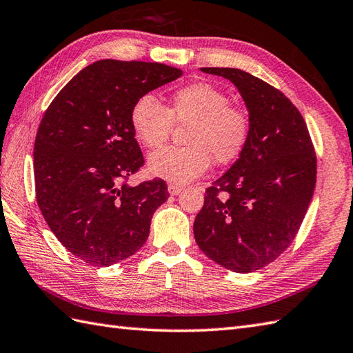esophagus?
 <instances>
[{"mask_svg": "<svg viewBox=\"0 0 353 353\" xmlns=\"http://www.w3.org/2000/svg\"><path fill=\"white\" fill-rule=\"evenodd\" d=\"M182 190H183V188L180 186V185H177V183H170L168 185V192L171 195H177V194L182 192Z\"/></svg>", "mask_w": 353, "mask_h": 353, "instance_id": "1", "label": "esophagus"}]
</instances>
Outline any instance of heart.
Masks as SVG:
<instances>
[{"label":"heart","mask_w":353,"mask_h":353,"mask_svg":"<svg viewBox=\"0 0 353 353\" xmlns=\"http://www.w3.org/2000/svg\"><path fill=\"white\" fill-rule=\"evenodd\" d=\"M173 125L186 126V147H167L149 158V168L174 183L200 177L214 161L216 165L233 162L248 143L251 119L228 96L208 83H194L174 90L165 105L153 96H141L130 110V126L137 139L150 150L168 141Z\"/></svg>","instance_id":"heart-1"}]
</instances>
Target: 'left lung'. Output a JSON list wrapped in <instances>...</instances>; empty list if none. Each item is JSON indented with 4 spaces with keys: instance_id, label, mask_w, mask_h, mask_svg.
Here are the masks:
<instances>
[{
    "instance_id": "obj_1",
    "label": "left lung",
    "mask_w": 353,
    "mask_h": 353,
    "mask_svg": "<svg viewBox=\"0 0 353 353\" xmlns=\"http://www.w3.org/2000/svg\"><path fill=\"white\" fill-rule=\"evenodd\" d=\"M239 90L251 134L232 168L206 190L194 236L209 259L248 274L290 247L313 199L317 159L308 128L280 90L233 68H201Z\"/></svg>"
}]
</instances>
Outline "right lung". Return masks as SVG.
<instances>
[{
  "instance_id": "right-lung-1",
  "label": "right lung",
  "mask_w": 353,
  "mask_h": 353,
  "mask_svg": "<svg viewBox=\"0 0 353 353\" xmlns=\"http://www.w3.org/2000/svg\"><path fill=\"white\" fill-rule=\"evenodd\" d=\"M180 75L161 63L101 60L45 111L34 143L36 200L57 239L88 265L111 266L135 254L170 196L159 177L126 183L144 165L130 110Z\"/></svg>"
}]
</instances>
